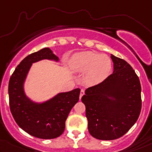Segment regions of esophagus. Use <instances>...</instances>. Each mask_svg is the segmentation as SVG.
<instances>
[{
    "mask_svg": "<svg viewBox=\"0 0 152 152\" xmlns=\"http://www.w3.org/2000/svg\"><path fill=\"white\" fill-rule=\"evenodd\" d=\"M84 90L81 89V91H80V96H79L80 99H81V97H82V96H83V95H84Z\"/></svg>",
    "mask_w": 152,
    "mask_h": 152,
    "instance_id": "34e87169",
    "label": "esophagus"
}]
</instances>
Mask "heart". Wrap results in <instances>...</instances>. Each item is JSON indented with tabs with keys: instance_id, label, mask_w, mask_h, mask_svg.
I'll use <instances>...</instances> for the list:
<instances>
[{
	"instance_id": "b5f03b06",
	"label": "heart",
	"mask_w": 152,
	"mask_h": 152,
	"mask_svg": "<svg viewBox=\"0 0 152 152\" xmlns=\"http://www.w3.org/2000/svg\"><path fill=\"white\" fill-rule=\"evenodd\" d=\"M71 66L76 72L85 73L84 80L86 84L96 85L110 76L113 65L111 59L106 55L85 51L73 56Z\"/></svg>"
}]
</instances>
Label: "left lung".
Returning a JSON list of instances; mask_svg holds the SVG:
<instances>
[{
	"mask_svg": "<svg viewBox=\"0 0 152 152\" xmlns=\"http://www.w3.org/2000/svg\"><path fill=\"white\" fill-rule=\"evenodd\" d=\"M113 73L100 84L88 88L81 101L86 106L88 130L99 140L126 134L137 121L141 109V87L133 68L111 54Z\"/></svg>",
	"mask_w": 152,
	"mask_h": 152,
	"instance_id": "obj_1",
	"label": "left lung"
}]
</instances>
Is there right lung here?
I'll return each mask as SVG.
<instances>
[{
	"instance_id": "1",
	"label": "right lung",
	"mask_w": 152,
	"mask_h": 152,
	"mask_svg": "<svg viewBox=\"0 0 152 152\" xmlns=\"http://www.w3.org/2000/svg\"><path fill=\"white\" fill-rule=\"evenodd\" d=\"M42 60L59 62L50 48H45L31 53L18 65L8 84L9 104L15 121L23 131L42 139L57 138L63 133L70 111L79 99L80 89L60 92L43 102L30 99L24 84L33 63Z\"/></svg>"
}]
</instances>
